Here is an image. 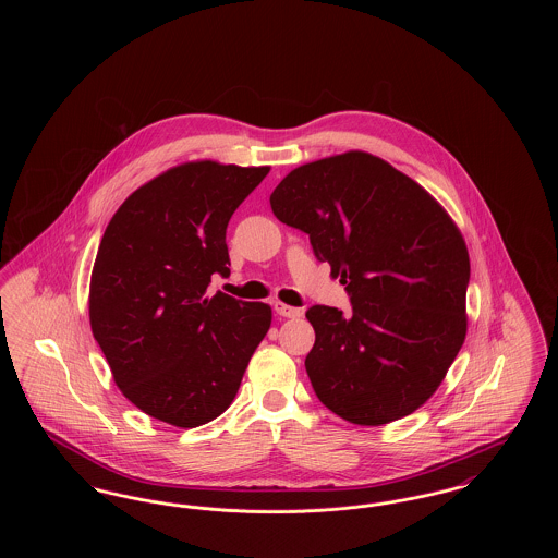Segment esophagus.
<instances>
[{"label": "esophagus", "instance_id": "1", "mask_svg": "<svg viewBox=\"0 0 558 558\" xmlns=\"http://www.w3.org/2000/svg\"><path fill=\"white\" fill-rule=\"evenodd\" d=\"M274 310H276V314L282 316V318H299V316H301V310H299V307H291V305L280 303V301L274 303Z\"/></svg>", "mask_w": 558, "mask_h": 558}]
</instances>
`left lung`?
<instances>
[{"instance_id": "8db88e82", "label": "left lung", "mask_w": 558, "mask_h": 558, "mask_svg": "<svg viewBox=\"0 0 558 558\" xmlns=\"http://www.w3.org/2000/svg\"><path fill=\"white\" fill-rule=\"evenodd\" d=\"M345 284L351 314L307 310L305 371L319 401L353 425L393 423L430 398L466 337L469 251L446 209L368 153L292 169L269 196Z\"/></svg>"}]
</instances>
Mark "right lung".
Masks as SVG:
<instances>
[{"instance_id": "obj_1", "label": "right lung", "mask_w": 558, "mask_h": 558, "mask_svg": "<svg viewBox=\"0 0 558 558\" xmlns=\"http://www.w3.org/2000/svg\"><path fill=\"white\" fill-rule=\"evenodd\" d=\"M269 167L194 160L137 187L112 215L89 282V324L121 393L194 428L239 393L271 324L266 303L209 296L230 276L228 221Z\"/></svg>"}]
</instances>
